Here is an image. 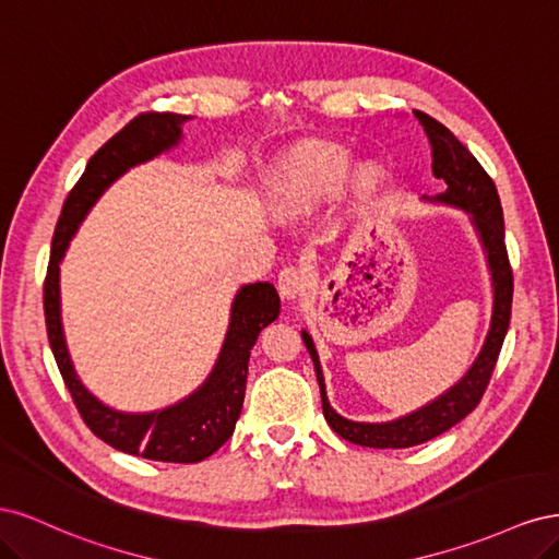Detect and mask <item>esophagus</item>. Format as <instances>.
Returning a JSON list of instances; mask_svg holds the SVG:
<instances>
[{
	"label": "esophagus",
	"mask_w": 559,
	"mask_h": 559,
	"mask_svg": "<svg viewBox=\"0 0 559 559\" xmlns=\"http://www.w3.org/2000/svg\"><path fill=\"white\" fill-rule=\"evenodd\" d=\"M308 286V275L306 270L298 265H286L280 270L277 275V289L284 298H296L302 294V289Z\"/></svg>",
	"instance_id": "esophagus-1"
}]
</instances>
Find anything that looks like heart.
<instances>
[{
	"instance_id": "1",
	"label": "heart",
	"mask_w": 559,
	"mask_h": 559,
	"mask_svg": "<svg viewBox=\"0 0 559 559\" xmlns=\"http://www.w3.org/2000/svg\"><path fill=\"white\" fill-rule=\"evenodd\" d=\"M349 170V156L343 148L321 146L300 154L284 179V198L292 202L312 200L333 191Z\"/></svg>"
}]
</instances>
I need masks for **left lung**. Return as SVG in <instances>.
<instances>
[{
  "mask_svg": "<svg viewBox=\"0 0 559 559\" xmlns=\"http://www.w3.org/2000/svg\"><path fill=\"white\" fill-rule=\"evenodd\" d=\"M413 114L421 130H425L431 146V170L438 179H443L448 183V191L438 200L450 202V205H456L473 214V224H476L480 233V240L487 251V263L489 270H492L495 312L483 352L478 354L476 364L468 368V373L456 382L450 392L438 396L433 403L425 405V408L394 421H384V425L352 421L331 408L314 343L310 333L302 331V341H306V347L314 364V373L321 392V408H324L326 421L337 436L345 438V441L364 448H413L431 441V438L452 429L456 421H462L480 403L489 378H492V370L497 366L506 331H509L511 324L513 270L503 240V212L497 186L492 177L485 173V167L476 160V156H473L443 123H438L436 118H431L425 111L413 109Z\"/></svg>",
  "mask_w": 559,
  "mask_h": 559,
  "instance_id": "8db88e82",
  "label": "left lung"
}]
</instances>
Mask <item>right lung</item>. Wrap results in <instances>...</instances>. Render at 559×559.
I'll return each instance as SVG.
<instances>
[{"instance_id": "add662e5", "label": "right lung", "mask_w": 559, "mask_h": 559, "mask_svg": "<svg viewBox=\"0 0 559 559\" xmlns=\"http://www.w3.org/2000/svg\"><path fill=\"white\" fill-rule=\"evenodd\" d=\"M186 118L189 116L173 111H144L134 116L123 130H118L103 148H97V154L86 165V173L81 175L64 200L44 280L48 343L81 419L99 441L111 448L170 464H195L207 460L233 436L235 421L242 413L251 347L270 321L280 317L277 289L270 282H257L238 292L222 354H218L212 376L195 394L160 413L123 415L88 394L74 373L62 337L58 280L64 249L93 202L128 167L154 158L160 151L177 144Z\"/></svg>"}]
</instances>
